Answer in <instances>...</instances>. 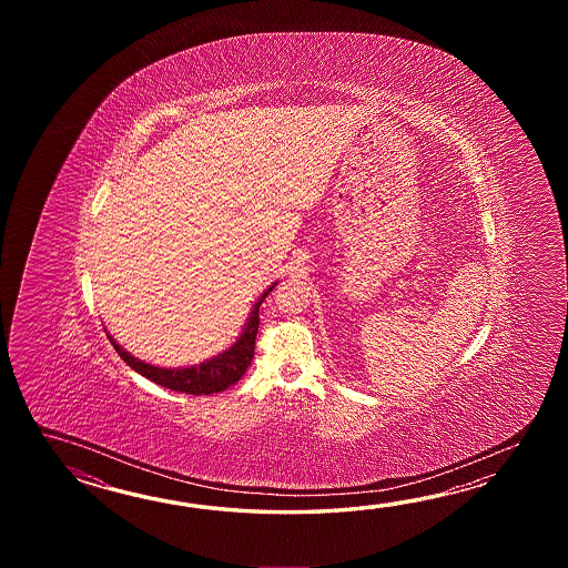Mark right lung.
Returning <instances> with one entry per match:
<instances>
[{
	"mask_svg": "<svg viewBox=\"0 0 568 568\" xmlns=\"http://www.w3.org/2000/svg\"><path fill=\"white\" fill-rule=\"evenodd\" d=\"M274 286L276 284H272L260 296V301L255 302L252 314H250L245 328H243L242 337L237 338L230 349L223 351V353H219L217 357L206 359V362L199 363V365L179 367V369L158 367V365H150V363L135 359L121 345H118L111 335H109V341H111L113 349L118 351L121 359L128 363L133 372L144 375L158 386L169 387V389L191 394V396L217 394V392H223L233 384H237L243 374L247 372L252 359H254L255 335H257V326H260V306H262V302L266 301L267 294L274 290Z\"/></svg>",
	"mask_w": 568,
	"mask_h": 568,
	"instance_id": "right-lung-1",
	"label": "right lung"
}]
</instances>
